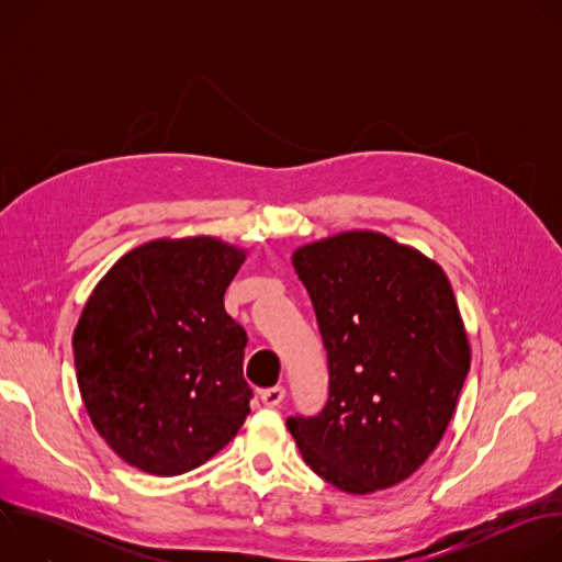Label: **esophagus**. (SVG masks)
<instances>
[{
	"label": "esophagus",
	"instance_id": "1",
	"mask_svg": "<svg viewBox=\"0 0 562 562\" xmlns=\"http://www.w3.org/2000/svg\"><path fill=\"white\" fill-rule=\"evenodd\" d=\"M284 386H269V389H262L260 391V397H262V403L267 405V407H278L282 400H284Z\"/></svg>",
	"mask_w": 562,
	"mask_h": 562
}]
</instances>
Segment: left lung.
I'll return each instance as SVG.
<instances>
[{
	"label": "left lung",
	"instance_id": "8db88e82",
	"mask_svg": "<svg viewBox=\"0 0 562 562\" xmlns=\"http://www.w3.org/2000/svg\"><path fill=\"white\" fill-rule=\"evenodd\" d=\"M329 358V400L286 420L304 462L347 494L403 483L453 418L471 347L442 267L378 231L293 251Z\"/></svg>",
	"mask_w": 562,
	"mask_h": 562
}]
</instances>
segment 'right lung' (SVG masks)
<instances>
[{
    "label": "right lung",
    "mask_w": 562,
    "mask_h": 562,
    "mask_svg": "<svg viewBox=\"0 0 562 562\" xmlns=\"http://www.w3.org/2000/svg\"><path fill=\"white\" fill-rule=\"evenodd\" d=\"M245 260L220 237H159L89 295L72 334L77 384L93 427L131 467L187 473L245 425L247 331L224 311Z\"/></svg>",
    "instance_id": "obj_1"
}]
</instances>
